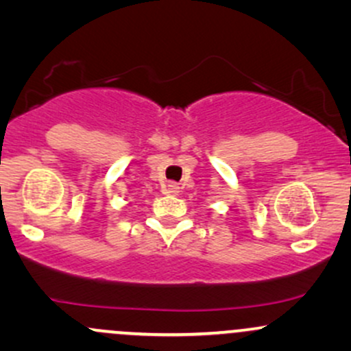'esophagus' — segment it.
Listing matches in <instances>:
<instances>
[{
	"instance_id": "obj_1",
	"label": "esophagus",
	"mask_w": 351,
	"mask_h": 351,
	"mask_svg": "<svg viewBox=\"0 0 351 351\" xmlns=\"http://www.w3.org/2000/svg\"><path fill=\"white\" fill-rule=\"evenodd\" d=\"M165 193H168V195H178L180 186L176 183H168L167 186H165Z\"/></svg>"
}]
</instances>
